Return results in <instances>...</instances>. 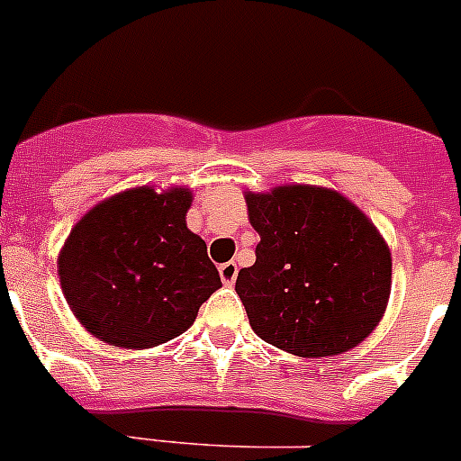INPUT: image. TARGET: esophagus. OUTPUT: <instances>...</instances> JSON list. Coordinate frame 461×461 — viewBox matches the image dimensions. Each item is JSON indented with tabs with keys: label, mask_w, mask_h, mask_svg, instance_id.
<instances>
[{
	"label": "esophagus",
	"mask_w": 461,
	"mask_h": 461,
	"mask_svg": "<svg viewBox=\"0 0 461 461\" xmlns=\"http://www.w3.org/2000/svg\"><path fill=\"white\" fill-rule=\"evenodd\" d=\"M219 275H221V281L226 286H233L235 279H238V263H235V260L221 263V266H219Z\"/></svg>",
	"instance_id": "1"
}]
</instances>
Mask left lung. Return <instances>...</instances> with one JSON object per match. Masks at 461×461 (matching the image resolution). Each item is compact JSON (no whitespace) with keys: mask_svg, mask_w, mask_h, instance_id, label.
Listing matches in <instances>:
<instances>
[{"mask_svg":"<svg viewBox=\"0 0 461 461\" xmlns=\"http://www.w3.org/2000/svg\"><path fill=\"white\" fill-rule=\"evenodd\" d=\"M260 242L235 291L256 335L300 357L351 351L381 323L393 256L372 219L328 186L244 191Z\"/></svg>","mask_w":461,"mask_h":461,"instance_id":"8db88e82","label":"left lung"}]
</instances>
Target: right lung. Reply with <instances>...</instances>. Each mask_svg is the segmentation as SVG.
Here are the masks:
<instances>
[{
  "mask_svg": "<svg viewBox=\"0 0 461 461\" xmlns=\"http://www.w3.org/2000/svg\"><path fill=\"white\" fill-rule=\"evenodd\" d=\"M186 186H133L96 203L71 228L57 275L73 316L120 348L180 337L221 288L207 244L186 228Z\"/></svg>",
  "mask_w": 461,
  "mask_h": 461,
  "instance_id": "add662e5",
  "label": "right lung"
}]
</instances>
